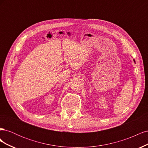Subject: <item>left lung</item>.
Here are the masks:
<instances>
[{
	"mask_svg": "<svg viewBox=\"0 0 148 148\" xmlns=\"http://www.w3.org/2000/svg\"><path fill=\"white\" fill-rule=\"evenodd\" d=\"M133 61H134V62H135V60H134V59H133Z\"/></svg>",
	"mask_w": 148,
	"mask_h": 148,
	"instance_id": "1",
	"label": "left lung"
}]
</instances>
